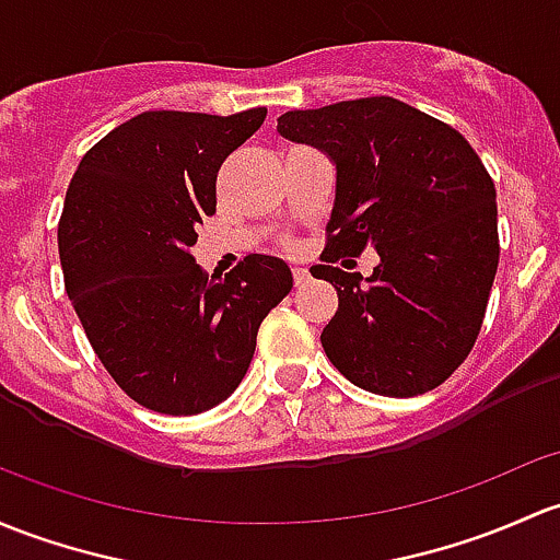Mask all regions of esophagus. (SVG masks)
I'll list each match as a JSON object with an SVG mask.
<instances>
[{
	"label": "esophagus",
	"mask_w": 560,
	"mask_h": 560,
	"mask_svg": "<svg viewBox=\"0 0 560 560\" xmlns=\"http://www.w3.org/2000/svg\"><path fill=\"white\" fill-rule=\"evenodd\" d=\"M292 279H295V287L308 284V279H311L308 268H300V265H295V268H292Z\"/></svg>",
	"instance_id": "1"
}]
</instances>
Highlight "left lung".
Returning a JSON list of instances; mask_svg holds the SVG:
<instances>
[{
	"label": "left lung",
	"instance_id": "1",
	"mask_svg": "<svg viewBox=\"0 0 560 560\" xmlns=\"http://www.w3.org/2000/svg\"><path fill=\"white\" fill-rule=\"evenodd\" d=\"M279 133L335 163L322 265L338 290L322 332L329 362L359 388L416 397L467 359L499 265L497 190L478 152L448 122L392 96L292 109ZM375 245L374 276L334 268Z\"/></svg>",
	"mask_w": 560,
	"mask_h": 560
}]
</instances>
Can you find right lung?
<instances>
[{
  "label": "right lung",
  "instance_id": "obj_1",
  "mask_svg": "<svg viewBox=\"0 0 560 560\" xmlns=\"http://www.w3.org/2000/svg\"><path fill=\"white\" fill-rule=\"evenodd\" d=\"M268 109L141 112L82 155L58 222L63 287L115 384L144 408L196 416L249 370L257 329L292 270L244 257L225 279L192 260L217 172Z\"/></svg>",
  "mask_w": 560,
  "mask_h": 560
}]
</instances>
